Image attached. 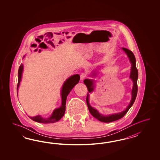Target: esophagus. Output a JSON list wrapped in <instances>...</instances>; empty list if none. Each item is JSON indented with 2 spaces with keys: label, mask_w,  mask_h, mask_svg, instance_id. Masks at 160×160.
Returning a JSON list of instances; mask_svg holds the SVG:
<instances>
[{
  "label": "esophagus",
  "mask_w": 160,
  "mask_h": 160,
  "mask_svg": "<svg viewBox=\"0 0 160 160\" xmlns=\"http://www.w3.org/2000/svg\"><path fill=\"white\" fill-rule=\"evenodd\" d=\"M87 77V76H86V74L84 73H82L80 74V79L82 80H84Z\"/></svg>",
  "instance_id": "34e87169"
}]
</instances>
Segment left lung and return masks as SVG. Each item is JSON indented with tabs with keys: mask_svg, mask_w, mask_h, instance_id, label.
I'll list each match as a JSON object with an SVG mask.
<instances>
[{
	"mask_svg": "<svg viewBox=\"0 0 160 160\" xmlns=\"http://www.w3.org/2000/svg\"><path fill=\"white\" fill-rule=\"evenodd\" d=\"M123 50L126 52V54H127L128 57L129 58V59L130 60V62L131 63V73H130V78L133 81V87L132 90V98H131V102L130 104L128 106V107L126 108V110L123 112H120V113H117L114 114L112 115H108V116H103L102 114H100L98 112H97L96 109L92 108L90 106L89 102H88V94H87V97H86V102H87V106L91 114L94 118H96L99 121L104 122H110L112 121H116L118 119H120L122 117L125 116L126 113L129 110V109L131 108V107L132 106L133 103L135 102L137 94V92H138V86H137V79L138 77V70L136 68V58L134 54L128 48H122ZM84 83L86 84L87 86V90L88 92H92L93 90V81L92 80L89 79H85L84 80Z\"/></svg>",
	"mask_w": 160,
	"mask_h": 160,
	"instance_id": "8db88e82",
	"label": "left lung"
}]
</instances>
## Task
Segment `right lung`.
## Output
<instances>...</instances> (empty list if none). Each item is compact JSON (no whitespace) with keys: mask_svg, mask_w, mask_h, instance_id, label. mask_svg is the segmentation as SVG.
<instances>
[{"mask_svg":"<svg viewBox=\"0 0 160 160\" xmlns=\"http://www.w3.org/2000/svg\"><path fill=\"white\" fill-rule=\"evenodd\" d=\"M23 68V64H21L18 70V83L17 86V92H18V88L19 86L20 82L21 80ZM79 80H80V76L78 74H76L68 78V80L64 82L62 89V106L54 110L52 116L48 118H43L40 116H37L33 117H29L30 118H31L33 121L41 122V123H52L60 120L63 117L65 112V110H66L65 105L66 103V99H67L68 94H69V92L72 90L73 87H74V86L78 84Z\"/></svg>","mask_w":160,"mask_h":160,"instance_id":"right-lung-1","label":"right lung"}]
</instances>
